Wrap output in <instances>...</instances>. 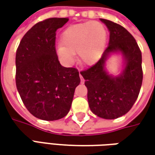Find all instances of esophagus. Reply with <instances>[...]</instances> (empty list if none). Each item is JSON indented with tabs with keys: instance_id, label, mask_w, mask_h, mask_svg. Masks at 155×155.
<instances>
[{
	"instance_id": "esophagus-1",
	"label": "esophagus",
	"mask_w": 155,
	"mask_h": 155,
	"mask_svg": "<svg viewBox=\"0 0 155 155\" xmlns=\"http://www.w3.org/2000/svg\"><path fill=\"white\" fill-rule=\"evenodd\" d=\"M79 76H80V79H81V83H84V78L82 77V75L79 74Z\"/></svg>"
}]
</instances>
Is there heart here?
<instances>
[{"instance_id": "obj_1", "label": "heart", "mask_w": 155, "mask_h": 155, "mask_svg": "<svg viewBox=\"0 0 155 155\" xmlns=\"http://www.w3.org/2000/svg\"><path fill=\"white\" fill-rule=\"evenodd\" d=\"M106 42V30L97 21L79 23L67 27L58 46V55L63 62L72 64L78 52L81 63L92 64L101 57Z\"/></svg>"}]
</instances>
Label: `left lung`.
<instances>
[{
    "instance_id": "1",
    "label": "left lung",
    "mask_w": 155,
    "mask_h": 155,
    "mask_svg": "<svg viewBox=\"0 0 155 155\" xmlns=\"http://www.w3.org/2000/svg\"><path fill=\"white\" fill-rule=\"evenodd\" d=\"M101 21L110 31L109 46L97 62L80 74L85 80L91 110L101 118L116 119L128 113L139 96L143 78L141 51L128 30L109 20ZM114 51H121L126 59L122 74L116 78L104 70L107 58Z\"/></svg>"
}]
</instances>
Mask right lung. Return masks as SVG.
I'll return each mask as SVG.
<instances>
[{
  "mask_svg": "<svg viewBox=\"0 0 155 155\" xmlns=\"http://www.w3.org/2000/svg\"><path fill=\"white\" fill-rule=\"evenodd\" d=\"M68 21H39L23 36L16 51L18 92L27 110L41 120L55 121L66 116L80 84L78 69L62 66L55 48L56 31Z\"/></svg>",
  "mask_w": 155,
  "mask_h": 155,
  "instance_id": "right-lung-1",
  "label": "right lung"
}]
</instances>
